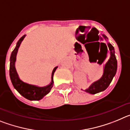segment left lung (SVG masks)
<instances>
[{
	"instance_id": "8db88e82",
	"label": "left lung",
	"mask_w": 130,
	"mask_h": 130,
	"mask_svg": "<svg viewBox=\"0 0 130 130\" xmlns=\"http://www.w3.org/2000/svg\"><path fill=\"white\" fill-rule=\"evenodd\" d=\"M102 36L105 40L107 39L106 36L104 34ZM107 45L110 51V57L104 66L103 75L99 80L93 83L90 87L85 90L92 94H95L96 93L105 90L109 86L110 83L117 73V60L115 55L114 47L110 43H108Z\"/></svg>"
}]
</instances>
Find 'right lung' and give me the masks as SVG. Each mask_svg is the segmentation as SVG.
I'll return each instance as SVG.
<instances>
[{
	"label": "right lung",
	"instance_id": "obj_1",
	"mask_svg": "<svg viewBox=\"0 0 130 130\" xmlns=\"http://www.w3.org/2000/svg\"><path fill=\"white\" fill-rule=\"evenodd\" d=\"M25 36H23L18 42L15 49L12 51L10 57V77L11 81L12 83L13 87L18 90V92L21 95H22L26 99L29 100H40L42 99L45 95H47L50 92L51 89L53 86V75L55 70H57L58 66L55 67L53 69L51 75V83L45 87H38V86L34 85L28 84L23 81L19 77L17 71H16L15 62L16 60V56L18 53V49L21 43L25 38Z\"/></svg>",
	"mask_w": 130,
	"mask_h": 130
}]
</instances>
